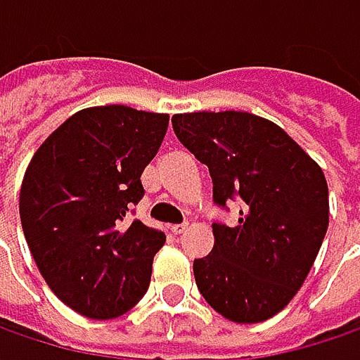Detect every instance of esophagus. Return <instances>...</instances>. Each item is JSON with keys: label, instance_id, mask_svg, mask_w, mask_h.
I'll list each match as a JSON object with an SVG mask.
<instances>
[{"label": "esophagus", "instance_id": "34e87169", "mask_svg": "<svg viewBox=\"0 0 360 360\" xmlns=\"http://www.w3.org/2000/svg\"><path fill=\"white\" fill-rule=\"evenodd\" d=\"M185 226H187V224H175V226H171V232H173L175 236H179V234L185 232Z\"/></svg>", "mask_w": 360, "mask_h": 360}]
</instances>
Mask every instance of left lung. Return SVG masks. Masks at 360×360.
Returning a JSON list of instances; mask_svg holds the SVG:
<instances>
[{
  "label": "left lung",
  "mask_w": 360,
  "mask_h": 360,
  "mask_svg": "<svg viewBox=\"0 0 360 360\" xmlns=\"http://www.w3.org/2000/svg\"><path fill=\"white\" fill-rule=\"evenodd\" d=\"M171 122L181 144L207 167L214 203L228 212V201H243L236 226L212 224L216 244L193 261L198 289L224 318L263 322L293 300L326 236L324 173L264 117L195 112Z\"/></svg>",
  "instance_id": "obj_1"
}]
</instances>
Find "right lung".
Masks as SVG:
<instances>
[{
  "label": "right lung",
  "instance_id": "1",
  "mask_svg": "<svg viewBox=\"0 0 360 360\" xmlns=\"http://www.w3.org/2000/svg\"><path fill=\"white\" fill-rule=\"evenodd\" d=\"M167 126V114L128 105L81 110L24 175L20 220L34 261L54 295L87 318H117L148 289L165 234L132 216Z\"/></svg>",
  "mask_w": 360,
  "mask_h": 360
}]
</instances>
